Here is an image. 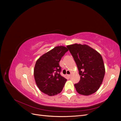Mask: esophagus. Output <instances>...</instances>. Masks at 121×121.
Returning <instances> with one entry per match:
<instances>
[{"label":"esophagus","instance_id":"esophagus-1","mask_svg":"<svg viewBox=\"0 0 121 121\" xmlns=\"http://www.w3.org/2000/svg\"><path fill=\"white\" fill-rule=\"evenodd\" d=\"M67 78H70L71 75H67Z\"/></svg>","mask_w":121,"mask_h":121}]
</instances>
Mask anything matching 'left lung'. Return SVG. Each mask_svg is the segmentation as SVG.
Wrapping results in <instances>:
<instances>
[{
  "label": "left lung",
  "instance_id": "obj_1",
  "mask_svg": "<svg viewBox=\"0 0 121 121\" xmlns=\"http://www.w3.org/2000/svg\"><path fill=\"white\" fill-rule=\"evenodd\" d=\"M77 66L80 80L75 84L76 91L89 95L97 91L102 83L105 68L101 55L86 44H74L67 46Z\"/></svg>",
  "mask_w": 121,
  "mask_h": 121
}]
</instances>
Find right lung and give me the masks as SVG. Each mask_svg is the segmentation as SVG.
I'll list each match as a JSON object with an SVG mask.
<instances>
[{"mask_svg":"<svg viewBox=\"0 0 121 121\" xmlns=\"http://www.w3.org/2000/svg\"><path fill=\"white\" fill-rule=\"evenodd\" d=\"M68 49L63 46L55 47L40 56L34 69V78L39 90L49 96L61 92L67 79L60 75L59 63Z\"/></svg>","mask_w":121,"mask_h":121,"instance_id":"right-lung-1","label":"right lung"}]
</instances>
